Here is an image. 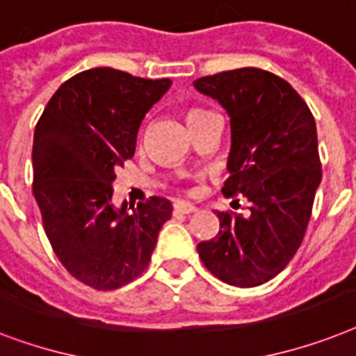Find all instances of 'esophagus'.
<instances>
[{"label":"esophagus","mask_w":356,"mask_h":356,"mask_svg":"<svg viewBox=\"0 0 356 356\" xmlns=\"http://www.w3.org/2000/svg\"><path fill=\"white\" fill-rule=\"evenodd\" d=\"M172 213L175 215H191V213H196V207L189 202H176L175 207H172Z\"/></svg>","instance_id":"34e87169"}]
</instances>
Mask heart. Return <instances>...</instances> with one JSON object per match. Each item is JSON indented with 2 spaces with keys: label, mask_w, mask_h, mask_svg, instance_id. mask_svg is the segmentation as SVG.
Wrapping results in <instances>:
<instances>
[{
  "label": "heart",
  "mask_w": 356,
  "mask_h": 356,
  "mask_svg": "<svg viewBox=\"0 0 356 356\" xmlns=\"http://www.w3.org/2000/svg\"><path fill=\"white\" fill-rule=\"evenodd\" d=\"M206 110H200V108H193V110H189V113H187V119L195 118V115H198V113H204Z\"/></svg>",
  "instance_id": "heart-1"
}]
</instances>
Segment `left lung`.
Masks as SVG:
<instances>
[{
	"label": "left lung",
	"mask_w": 356,
	"mask_h": 356,
	"mask_svg": "<svg viewBox=\"0 0 356 356\" xmlns=\"http://www.w3.org/2000/svg\"><path fill=\"white\" fill-rule=\"evenodd\" d=\"M195 88L229 115V178L222 195L250 202L244 217L218 211L220 229L196 250L227 285L259 286L291 263L305 237L322 180L316 123L285 79L259 67L202 76Z\"/></svg>",
	"instance_id": "obj_1"
}]
</instances>
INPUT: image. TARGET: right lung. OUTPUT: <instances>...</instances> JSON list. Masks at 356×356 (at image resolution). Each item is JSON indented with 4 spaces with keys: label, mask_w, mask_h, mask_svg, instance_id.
Returning a JSON list of instances; mask_svg holds the SVG:
<instances>
[{
    "label": "right lung",
    "mask_w": 356,
    "mask_h": 356,
    "mask_svg": "<svg viewBox=\"0 0 356 356\" xmlns=\"http://www.w3.org/2000/svg\"><path fill=\"white\" fill-rule=\"evenodd\" d=\"M169 86L170 79L86 70L56 90L34 129L33 195L45 235L62 266L95 291L143 274L172 213L161 196L132 213L112 204L115 169L134 156L145 113Z\"/></svg>",
    "instance_id": "add662e5"
}]
</instances>
